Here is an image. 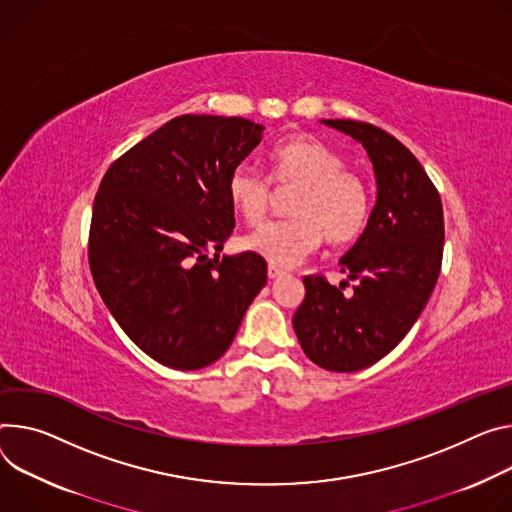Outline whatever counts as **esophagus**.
I'll use <instances>...</instances> for the list:
<instances>
[{
  "label": "esophagus",
  "instance_id": "34e87169",
  "mask_svg": "<svg viewBox=\"0 0 512 512\" xmlns=\"http://www.w3.org/2000/svg\"><path fill=\"white\" fill-rule=\"evenodd\" d=\"M286 271L282 269V267H277V265H269L267 267V275H269V280H275V277H282Z\"/></svg>",
  "mask_w": 512,
  "mask_h": 512
}]
</instances>
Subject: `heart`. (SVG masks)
Wrapping results in <instances>:
<instances>
[{
  "instance_id": "heart-1",
  "label": "heart",
  "mask_w": 512,
  "mask_h": 512,
  "mask_svg": "<svg viewBox=\"0 0 512 512\" xmlns=\"http://www.w3.org/2000/svg\"><path fill=\"white\" fill-rule=\"evenodd\" d=\"M269 178L277 190H294L288 220L267 222L245 237V249L271 265L292 267L322 243L357 239L369 218L365 179L345 167V159L308 134L284 138L269 153ZM228 200L249 224H259L271 204L273 188L259 171L241 165L228 177Z\"/></svg>"
}]
</instances>
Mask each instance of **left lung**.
<instances>
[{
  "label": "left lung",
  "instance_id": "left-lung-1",
  "mask_svg": "<svg viewBox=\"0 0 512 512\" xmlns=\"http://www.w3.org/2000/svg\"><path fill=\"white\" fill-rule=\"evenodd\" d=\"M367 151L378 198L341 271L351 294L322 275H306L294 314L296 337L316 365L359 371L388 355L421 316L437 284L445 226L439 192L418 159L386 130L357 120H322Z\"/></svg>",
  "mask_w": 512,
  "mask_h": 512
}]
</instances>
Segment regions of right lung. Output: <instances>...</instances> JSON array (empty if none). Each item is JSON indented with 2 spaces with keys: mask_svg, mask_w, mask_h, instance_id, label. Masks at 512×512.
I'll return each mask as SVG.
<instances>
[{
  "mask_svg": "<svg viewBox=\"0 0 512 512\" xmlns=\"http://www.w3.org/2000/svg\"><path fill=\"white\" fill-rule=\"evenodd\" d=\"M263 130L247 118L177 116L116 159L100 183L91 275L122 331L171 369L220 359L267 282L261 255L220 257L235 228L228 177Z\"/></svg>",
  "mask_w": 512,
  "mask_h": 512,
  "instance_id": "right-lung-1",
  "label": "right lung"
}]
</instances>
